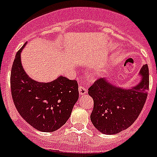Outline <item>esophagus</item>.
<instances>
[{"instance_id":"1","label":"esophagus","mask_w":157,"mask_h":157,"mask_svg":"<svg viewBox=\"0 0 157 157\" xmlns=\"http://www.w3.org/2000/svg\"><path fill=\"white\" fill-rule=\"evenodd\" d=\"M78 90H79V93H80V95L86 94H87V88L83 87V86L82 85V84H80V85H79Z\"/></svg>"}]
</instances>
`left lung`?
Listing matches in <instances>:
<instances>
[{
  "label": "left lung",
  "mask_w": 157,
  "mask_h": 157,
  "mask_svg": "<svg viewBox=\"0 0 157 157\" xmlns=\"http://www.w3.org/2000/svg\"><path fill=\"white\" fill-rule=\"evenodd\" d=\"M142 80L131 89L112 85L104 78L98 79L88 89L94 100L90 120L94 126L107 135L116 134L128 128L140 115L149 90L147 64L143 66Z\"/></svg>",
  "instance_id": "8db88e82"
}]
</instances>
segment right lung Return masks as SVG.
<instances>
[{
	"mask_svg": "<svg viewBox=\"0 0 157 157\" xmlns=\"http://www.w3.org/2000/svg\"><path fill=\"white\" fill-rule=\"evenodd\" d=\"M25 45L17 51L11 72L14 106L33 128L41 132H54L70 118L78 100V83L62 76L49 83L32 80L21 66V52Z\"/></svg>",
	"mask_w": 157,
	"mask_h": 157,
	"instance_id": "1",
	"label": "right lung"
}]
</instances>
